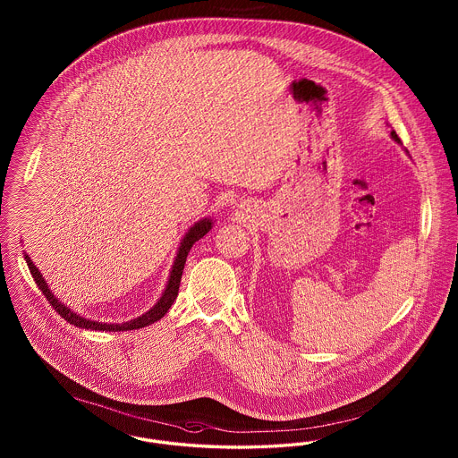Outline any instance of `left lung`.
<instances>
[{"label":"left lung","instance_id":"1","mask_svg":"<svg viewBox=\"0 0 458 458\" xmlns=\"http://www.w3.org/2000/svg\"><path fill=\"white\" fill-rule=\"evenodd\" d=\"M392 137H393V139H394V140H396V142H400V137H398V135H396V131H392Z\"/></svg>","mask_w":458,"mask_h":458}]
</instances>
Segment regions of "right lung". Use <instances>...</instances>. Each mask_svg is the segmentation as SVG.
Returning <instances> with one entry per match:
<instances>
[{"label":"right lung","instance_id":"right-lung-1","mask_svg":"<svg viewBox=\"0 0 458 458\" xmlns=\"http://www.w3.org/2000/svg\"><path fill=\"white\" fill-rule=\"evenodd\" d=\"M211 226H213V221L204 218L200 219L199 223H196V225L189 230V233L183 237L182 243H180V249H178V254H176V259H174V269H172V275H170V280H168L166 290H165L163 297L159 299V302L154 305L151 310H148L146 314H142L140 318H137V319H133V321H129V323H122V325H103V323H98V321H89V319L81 318L79 314L72 312L68 307H65L62 302H58L56 297L49 292L47 284L44 282L43 275L38 271V267L32 264L30 258H29L27 254H25V261H27L29 271H30L34 282L39 286V290L43 292L46 301H47V302L51 304V307L65 319L66 323H70V325H73V327H77L98 329V331H131V329L149 327V325H153L156 321H159V319L168 312V309L172 307L174 299H176V295H178L180 280H182V273H183V266H185V261H187V256H189L192 245L196 243L197 240L202 239V237L211 230Z\"/></svg>","mask_w":458,"mask_h":458}]
</instances>
